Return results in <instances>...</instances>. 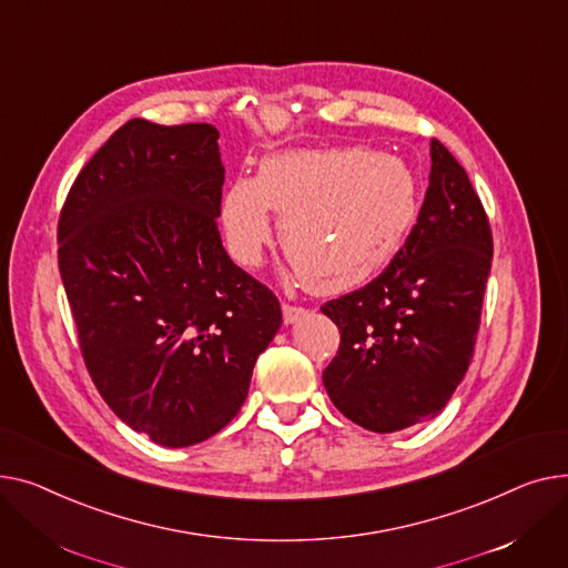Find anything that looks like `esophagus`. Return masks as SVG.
I'll return each instance as SVG.
<instances>
[{
    "mask_svg": "<svg viewBox=\"0 0 568 568\" xmlns=\"http://www.w3.org/2000/svg\"><path fill=\"white\" fill-rule=\"evenodd\" d=\"M282 316H284V325H293V323H297L300 318L307 316V310L293 307V305H284V307H282Z\"/></svg>",
    "mask_w": 568,
    "mask_h": 568,
    "instance_id": "esophagus-1",
    "label": "esophagus"
}]
</instances>
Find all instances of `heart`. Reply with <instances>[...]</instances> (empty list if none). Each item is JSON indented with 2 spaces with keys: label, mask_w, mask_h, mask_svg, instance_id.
Segmentation results:
<instances>
[{
  "label": "heart",
  "mask_w": 568,
  "mask_h": 568,
  "mask_svg": "<svg viewBox=\"0 0 568 568\" xmlns=\"http://www.w3.org/2000/svg\"><path fill=\"white\" fill-rule=\"evenodd\" d=\"M282 215L286 256L316 293H344L381 273L419 215V181L398 155L366 146L288 149L236 176L220 204L229 254L245 268L273 243Z\"/></svg>",
  "instance_id": "obj_1"
}]
</instances>
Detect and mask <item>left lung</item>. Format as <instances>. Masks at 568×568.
Listing matches in <instances>:
<instances>
[{
	"mask_svg": "<svg viewBox=\"0 0 568 568\" xmlns=\"http://www.w3.org/2000/svg\"><path fill=\"white\" fill-rule=\"evenodd\" d=\"M428 155V187L406 245L372 284L321 307L342 332L325 392L374 433L443 413L470 366L490 273V226L468 174L438 140Z\"/></svg>",
	"mask_w": 568,
	"mask_h": 568,
	"instance_id": "obj_1",
	"label": "left lung"
}]
</instances>
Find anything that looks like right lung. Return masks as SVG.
<instances>
[{
  "label": "right lung",
  "instance_id": "1",
  "mask_svg": "<svg viewBox=\"0 0 568 568\" xmlns=\"http://www.w3.org/2000/svg\"><path fill=\"white\" fill-rule=\"evenodd\" d=\"M217 140L209 123L130 119L59 217L87 369L112 413L162 447L204 443L239 415L282 325L277 297L222 247Z\"/></svg>",
  "mask_w": 568,
  "mask_h": 568
}]
</instances>
